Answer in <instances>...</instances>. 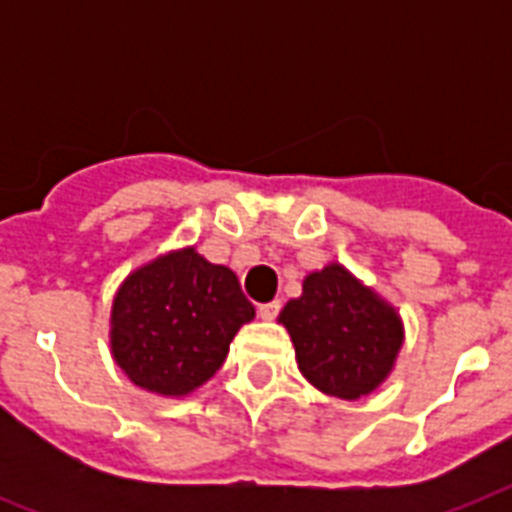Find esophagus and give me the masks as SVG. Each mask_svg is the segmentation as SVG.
<instances>
[{
    "instance_id": "obj_1",
    "label": "esophagus",
    "mask_w": 512,
    "mask_h": 512,
    "mask_svg": "<svg viewBox=\"0 0 512 512\" xmlns=\"http://www.w3.org/2000/svg\"><path fill=\"white\" fill-rule=\"evenodd\" d=\"M281 311V303L279 300H273V303H263L260 305V308H257V316H260V319H265V321H271V319H276V313Z\"/></svg>"
}]
</instances>
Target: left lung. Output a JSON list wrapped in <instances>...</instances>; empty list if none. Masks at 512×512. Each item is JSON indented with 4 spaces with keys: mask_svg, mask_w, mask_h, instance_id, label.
<instances>
[{
    "mask_svg": "<svg viewBox=\"0 0 512 512\" xmlns=\"http://www.w3.org/2000/svg\"><path fill=\"white\" fill-rule=\"evenodd\" d=\"M279 324L292 337L305 380L342 401L380 388L404 345L396 308L340 263L308 273L303 295L281 308Z\"/></svg>",
    "mask_w": 512,
    "mask_h": 512,
    "instance_id": "left-lung-1",
    "label": "left lung"
}]
</instances>
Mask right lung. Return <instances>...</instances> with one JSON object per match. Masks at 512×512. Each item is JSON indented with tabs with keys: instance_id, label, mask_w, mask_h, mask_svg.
<instances>
[{
	"instance_id": "obj_1",
	"label": "right lung",
	"mask_w": 512,
	"mask_h": 512,
	"mask_svg": "<svg viewBox=\"0 0 512 512\" xmlns=\"http://www.w3.org/2000/svg\"><path fill=\"white\" fill-rule=\"evenodd\" d=\"M255 319L231 268L183 247L140 265L111 303V356L130 382L183 398L212 380L231 340Z\"/></svg>"
}]
</instances>
